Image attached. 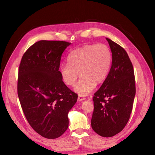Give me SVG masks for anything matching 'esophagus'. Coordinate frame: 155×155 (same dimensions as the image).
Wrapping results in <instances>:
<instances>
[{
    "label": "esophagus",
    "mask_w": 155,
    "mask_h": 155,
    "mask_svg": "<svg viewBox=\"0 0 155 155\" xmlns=\"http://www.w3.org/2000/svg\"><path fill=\"white\" fill-rule=\"evenodd\" d=\"M85 99H86V98H84L83 96H82V95H78V101H84Z\"/></svg>",
    "instance_id": "obj_1"
}]
</instances>
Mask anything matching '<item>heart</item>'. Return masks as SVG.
Returning <instances> with one entry per match:
<instances>
[{
  "mask_svg": "<svg viewBox=\"0 0 155 155\" xmlns=\"http://www.w3.org/2000/svg\"><path fill=\"white\" fill-rule=\"evenodd\" d=\"M67 62L59 68L62 79L68 86H74L79 71L82 77L74 90L84 96L93 91L96 82L101 83L106 79L110 71L113 54L106 45H87L72 51Z\"/></svg>",
  "mask_w": 155,
  "mask_h": 155,
  "instance_id": "1",
  "label": "heart"
}]
</instances>
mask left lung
Instances as JSON below:
<instances>
[{
    "mask_svg": "<svg viewBox=\"0 0 155 155\" xmlns=\"http://www.w3.org/2000/svg\"><path fill=\"white\" fill-rule=\"evenodd\" d=\"M113 54L110 71L94 94L91 127L100 136L111 137L126 126L136 93L134 69L127 52L106 38Z\"/></svg>",
    "mask_w": 155,
    "mask_h": 155,
    "instance_id": "1",
    "label": "left lung"
}]
</instances>
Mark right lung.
<instances>
[{
	"instance_id": "obj_1",
	"label": "right lung",
	"mask_w": 155,
	"mask_h": 155,
	"mask_svg": "<svg viewBox=\"0 0 155 155\" xmlns=\"http://www.w3.org/2000/svg\"><path fill=\"white\" fill-rule=\"evenodd\" d=\"M71 44L38 41L23 54L19 66L17 91L23 113L36 132L48 139L67 130L68 113L77 101L59 72L61 56Z\"/></svg>"
}]
</instances>
